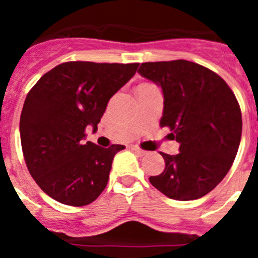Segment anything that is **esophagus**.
<instances>
[{
    "instance_id": "1",
    "label": "esophagus",
    "mask_w": 258,
    "mask_h": 258,
    "mask_svg": "<svg viewBox=\"0 0 258 258\" xmlns=\"http://www.w3.org/2000/svg\"><path fill=\"white\" fill-rule=\"evenodd\" d=\"M133 151L136 152V154L138 155V156H145V155L147 154V152H146L145 150H141L140 147H137V146H134V147H133Z\"/></svg>"
}]
</instances>
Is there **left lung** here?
Returning a JSON list of instances; mask_svg holds the SVG:
<instances>
[{
  "label": "left lung",
  "mask_w": 258,
  "mask_h": 258,
  "mask_svg": "<svg viewBox=\"0 0 258 258\" xmlns=\"http://www.w3.org/2000/svg\"><path fill=\"white\" fill-rule=\"evenodd\" d=\"M138 74L163 90L160 126H169L179 154L160 152L161 174L154 187L174 200H195L211 192L231 168L241 138V112L235 95L213 71L194 61H147Z\"/></svg>",
  "instance_id": "obj_1"
}]
</instances>
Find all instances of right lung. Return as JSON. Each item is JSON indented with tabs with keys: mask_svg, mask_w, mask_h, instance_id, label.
Listing matches in <instances>:
<instances>
[{
	"mask_svg": "<svg viewBox=\"0 0 258 258\" xmlns=\"http://www.w3.org/2000/svg\"><path fill=\"white\" fill-rule=\"evenodd\" d=\"M138 66L67 61L31 89L20 115V141L29 173L50 198L83 207L106 188L113 156L125 147L85 142V131H97L109 98Z\"/></svg>",
	"mask_w": 258,
	"mask_h": 258,
	"instance_id": "obj_1",
	"label": "right lung"
}]
</instances>
